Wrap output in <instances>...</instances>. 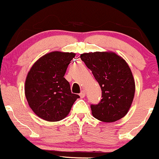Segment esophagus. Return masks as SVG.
Returning a JSON list of instances; mask_svg holds the SVG:
<instances>
[{
    "instance_id": "esophagus-1",
    "label": "esophagus",
    "mask_w": 159,
    "mask_h": 159,
    "mask_svg": "<svg viewBox=\"0 0 159 159\" xmlns=\"http://www.w3.org/2000/svg\"><path fill=\"white\" fill-rule=\"evenodd\" d=\"M79 95H80V97H81V98H84V97H85V91H84V90H82V91L80 93Z\"/></svg>"
}]
</instances>
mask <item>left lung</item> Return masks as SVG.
I'll use <instances>...</instances> for the list:
<instances>
[{
	"instance_id": "8db88e82",
	"label": "left lung",
	"mask_w": 159,
	"mask_h": 159,
	"mask_svg": "<svg viewBox=\"0 0 159 159\" xmlns=\"http://www.w3.org/2000/svg\"><path fill=\"white\" fill-rule=\"evenodd\" d=\"M80 57L102 90L100 102L90 106L93 116L101 121L114 122L126 116L135 93V82L128 63L113 52H90Z\"/></svg>"
}]
</instances>
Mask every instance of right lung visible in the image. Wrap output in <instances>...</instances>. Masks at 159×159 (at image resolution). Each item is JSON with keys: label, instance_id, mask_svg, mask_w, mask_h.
Here are the masks:
<instances>
[{"label": "right lung", "instance_id": "right-lung-1", "mask_svg": "<svg viewBox=\"0 0 159 159\" xmlns=\"http://www.w3.org/2000/svg\"><path fill=\"white\" fill-rule=\"evenodd\" d=\"M74 53L53 51L45 54L31 66L25 83L26 99L32 111L48 121H58L70 111L78 94L71 91L64 78Z\"/></svg>", "mask_w": 159, "mask_h": 159}]
</instances>
